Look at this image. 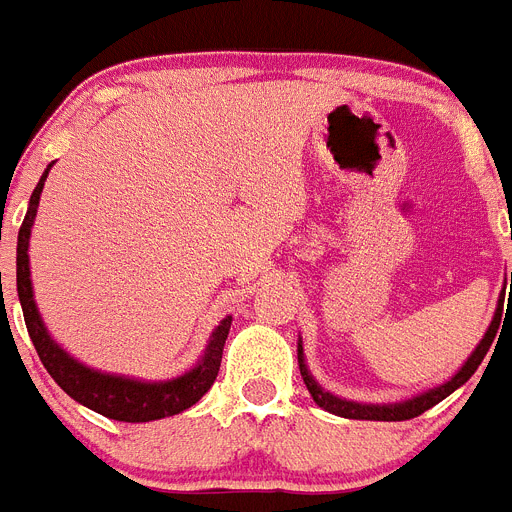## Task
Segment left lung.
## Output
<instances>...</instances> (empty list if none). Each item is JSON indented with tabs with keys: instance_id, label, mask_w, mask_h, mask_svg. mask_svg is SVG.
<instances>
[{
	"instance_id": "left-lung-1",
	"label": "left lung",
	"mask_w": 512,
	"mask_h": 512,
	"mask_svg": "<svg viewBox=\"0 0 512 512\" xmlns=\"http://www.w3.org/2000/svg\"><path fill=\"white\" fill-rule=\"evenodd\" d=\"M500 318H502V307H497V313H494V318H492V326L486 328V334H484V339L479 342V347L473 350V355L465 360L463 368H460V371L455 373L450 381H444V384L434 386V389L418 394V397H410V400H405V402H394V405H363V402L342 400V397H336V394L326 392V389H321V386H318V381L310 376V371H307L305 355H302V344L297 347L299 373H302V378H305L307 392H310V397L315 400V405L323 407V410H328V413L342 415V418H352V421H410V418H415V415L426 413V410H429V407H434L436 402H442L444 397H450L455 389H460V386H463L465 381L473 376V373H476V368H479L481 360H484V355L489 352V347H492L494 336H497Z\"/></svg>"
}]
</instances>
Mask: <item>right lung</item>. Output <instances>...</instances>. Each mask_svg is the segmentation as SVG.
I'll list each match as a JSON object with an SVG mask.
<instances>
[{
  "instance_id": "obj_1",
  "label": "right lung",
  "mask_w": 512,
  "mask_h": 512,
  "mask_svg": "<svg viewBox=\"0 0 512 512\" xmlns=\"http://www.w3.org/2000/svg\"><path fill=\"white\" fill-rule=\"evenodd\" d=\"M52 165L54 162H49L44 176L39 178V184L33 189L28 213L18 234V297L20 307H23V318H26L28 336H31L33 347L39 352L41 363H44L47 373L57 381L62 392L70 394L73 400L94 410V413L112 418V421L147 423L184 413L186 407L197 405L202 400V394L213 386L215 376H218L231 318H223L220 326L215 328L202 360L191 371H186L184 376L168 378V381H136V378L115 376V373H102L89 368V365L78 363L76 357H70L49 336L47 326L41 321L39 307L33 302L31 268H28V239H31L33 220H36V210H39L41 189H44V181H47Z\"/></svg>"
}]
</instances>
